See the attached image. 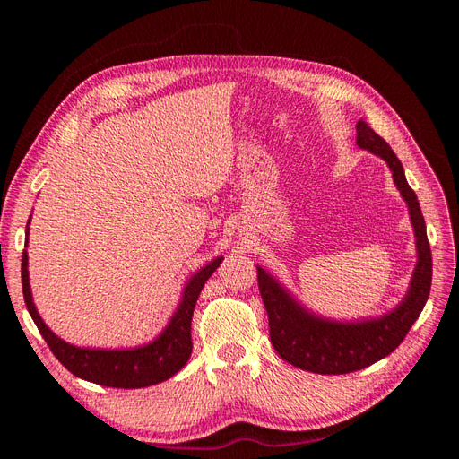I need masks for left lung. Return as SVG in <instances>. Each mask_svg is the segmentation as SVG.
Here are the masks:
<instances>
[{"instance_id": "8db88e82", "label": "left lung", "mask_w": 459, "mask_h": 459, "mask_svg": "<svg viewBox=\"0 0 459 459\" xmlns=\"http://www.w3.org/2000/svg\"><path fill=\"white\" fill-rule=\"evenodd\" d=\"M356 145L383 159L391 169L394 186L408 204L418 262H415L408 293L396 308L377 317L354 319V322L331 319L302 307L280 280H275L268 270L256 266L258 289L268 312L273 349L285 362L319 375H341L364 369L391 354L420 317L429 299L430 280H433V258H430L427 241L425 220L420 201L408 186L402 162L391 145L375 134L364 120H358L356 124Z\"/></svg>"}]
</instances>
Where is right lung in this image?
Masks as SVG:
<instances>
[{
    "label": "right lung",
    "instance_id": "1",
    "mask_svg": "<svg viewBox=\"0 0 459 459\" xmlns=\"http://www.w3.org/2000/svg\"><path fill=\"white\" fill-rule=\"evenodd\" d=\"M32 218V216H30ZM29 224H26V247H29ZM224 256H216L193 273L184 290L182 299L170 322L160 331L157 339L147 344L134 346V349H90V346H76L63 341L46 325L38 314L32 300V289L29 280V253H22V293L26 308H29L34 324L38 325L41 337L49 344L51 352L59 362L74 373L76 377L113 388H143L170 379L182 369L193 351L191 342V317L195 310L197 299L203 285L208 281Z\"/></svg>",
    "mask_w": 459,
    "mask_h": 459
}]
</instances>
